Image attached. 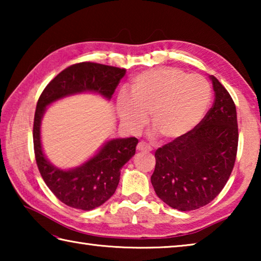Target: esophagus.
Listing matches in <instances>:
<instances>
[{"instance_id": "34e87169", "label": "esophagus", "mask_w": 261, "mask_h": 261, "mask_svg": "<svg viewBox=\"0 0 261 261\" xmlns=\"http://www.w3.org/2000/svg\"><path fill=\"white\" fill-rule=\"evenodd\" d=\"M137 149H138L139 152H149L152 151V147L146 143H144V141H140V143L137 145Z\"/></svg>"}]
</instances>
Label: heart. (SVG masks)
Here are the masks:
<instances>
[{
  "instance_id": "obj_1",
  "label": "heart",
  "mask_w": 261,
  "mask_h": 261,
  "mask_svg": "<svg viewBox=\"0 0 261 261\" xmlns=\"http://www.w3.org/2000/svg\"><path fill=\"white\" fill-rule=\"evenodd\" d=\"M208 83L199 74L176 68H156L132 79L130 95L117 96V112L130 131L139 132L147 114L155 132L166 140L182 138L201 121L210 105Z\"/></svg>"
}]
</instances>
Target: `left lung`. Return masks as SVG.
Segmentation results:
<instances>
[{
    "instance_id": "1",
    "label": "left lung",
    "mask_w": 261,
    "mask_h": 261,
    "mask_svg": "<svg viewBox=\"0 0 261 261\" xmlns=\"http://www.w3.org/2000/svg\"><path fill=\"white\" fill-rule=\"evenodd\" d=\"M214 103L194 129L155 152L151 177L154 191L167 205L193 211L222 191L235 165L238 126L236 106L214 76Z\"/></svg>"
}]
</instances>
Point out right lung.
<instances>
[{
	"instance_id": "right-lung-1",
	"label": "right lung",
	"mask_w": 261,
	"mask_h": 261,
	"mask_svg": "<svg viewBox=\"0 0 261 261\" xmlns=\"http://www.w3.org/2000/svg\"><path fill=\"white\" fill-rule=\"evenodd\" d=\"M125 72V69L93 62L70 65L48 84L38 100L33 123L35 161L50 191L72 208L91 211L113 196L120 182L121 168L135 155L138 139L130 137L108 140L82 166L64 170L51 165L42 151L40 127L43 114L50 103L83 92H93L110 100Z\"/></svg>"
}]
</instances>
